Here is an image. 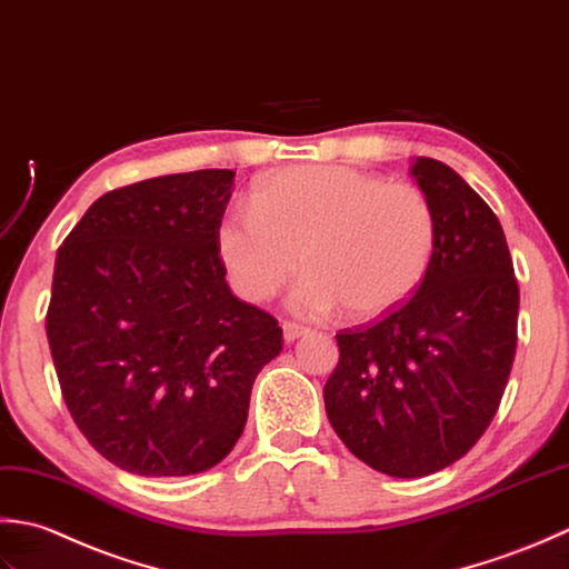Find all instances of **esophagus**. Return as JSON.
<instances>
[{
	"label": "esophagus",
	"instance_id": "esophagus-1",
	"mask_svg": "<svg viewBox=\"0 0 569 569\" xmlns=\"http://www.w3.org/2000/svg\"><path fill=\"white\" fill-rule=\"evenodd\" d=\"M309 329L301 327V323H295V321H284L282 323V336L287 343H295L297 339H301V336H307Z\"/></svg>",
	"mask_w": 569,
	"mask_h": 569
}]
</instances>
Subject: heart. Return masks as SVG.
I'll return each mask as SVG.
<instances>
[{
  "mask_svg": "<svg viewBox=\"0 0 569 569\" xmlns=\"http://www.w3.org/2000/svg\"><path fill=\"white\" fill-rule=\"evenodd\" d=\"M437 208L412 183L339 164L287 167L260 179L252 206L220 218L218 258L250 301L277 295L301 268L287 305L321 319L343 307L376 321L408 305L432 270Z\"/></svg>",
  "mask_w": 569,
  "mask_h": 569,
  "instance_id": "heart-1",
  "label": "heart"
}]
</instances>
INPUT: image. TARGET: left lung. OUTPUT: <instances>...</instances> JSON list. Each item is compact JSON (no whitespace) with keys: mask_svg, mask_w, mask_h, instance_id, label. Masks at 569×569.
Returning a JSON list of instances; mask_svg holds the SVG:
<instances>
[{"mask_svg":"<svg viewBox=\"0 0 569 569\" xmlns=\"http://www.w3.org/2000/svg\"><path fill=\"white\" fill-rule=\"evenodd\" d=\"M410 177L437 208L432 270L398 311L336 333L339 366L323 386L333 432L396 479L427 477L477 445L501 402L518 327L496 213L442 161L415 157Z\"/></svg>","mask_w":569,"mask_h":569,"instance_id":"left-lung-1","label":"left lung"}]
</instances>
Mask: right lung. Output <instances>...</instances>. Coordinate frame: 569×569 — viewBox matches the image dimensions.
I'll use <instances>...</instances> for the list:
<instances>
[{"instance_id": "add662e5", "label": "right lung", "mask_w": 569, "mask_h": 569, "mask_svg": "<svg viewBox=\"0 0 569 569\" xmlns=\"http://www.w3.org/2000/svg\"><path fill=\"white\" fill-rule=\"evenodd\" d=\"M230 169L169 173L92 203L56 254L46 315L78 430L139 477L223 461L282 329L226 282L216 230Z\"/></svg>"}]
</instances>
